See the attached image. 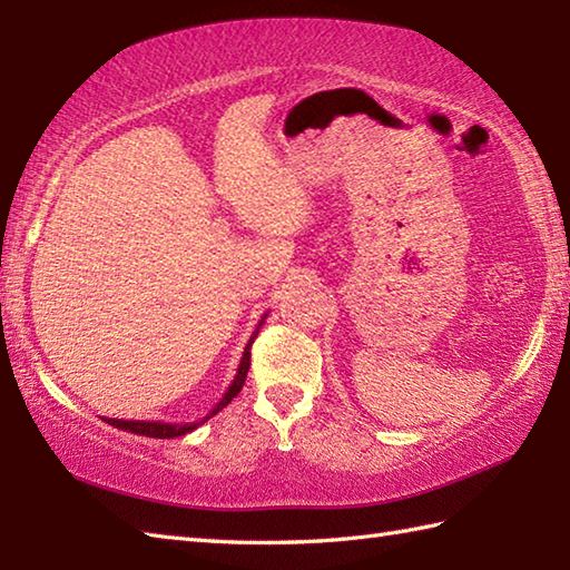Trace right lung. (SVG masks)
Instances as JSON below:
<instances>
[{
  "instance_id": "add662e5",
  "label": "right lung",
  "mask_w": 570,
  "mask_h": 570,
  "mask_svg": "<svg viewBox=\"0 0 570 570\" xmlns=\"http://www.w3.org/2000/svg\"><path fill=\"white\" fill-rule=\"evenodd\" d=\"M264 318H266V313L262 316V321L257 323V328H254L252 337H249L247 345H245V353H242V360H239V365H237V374H235L233 384L227 386V392L223 394L220 402H217V404L210 409V414H205L203 419H198V421H190V423H166V421H125V419H102V421H107V423H110V426H115V429H122V431L137 433V435H147V439H176V435H186V433H190V431H196V429L200 426V423H205L208 419H213V416L217 414V411H223V409H225L229 402H233V399L239 394L242 384H245V380H247V372H249V347H252V343H254V337H257V333H259V328H262Z\"/></svg>"
}]
</instances>
